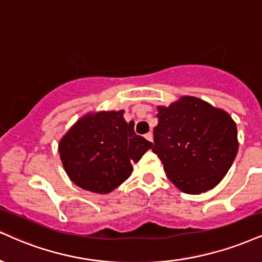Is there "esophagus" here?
<instances>
[{"instance_id":"1","label":"esophagus","mask_w":262,"mask_h":262,"mask_svg":"<svg viewBox=\"0 0 262 262\" xmlns=\"http://www.w3.org/2000/svg\"><path fill=\"white\" fill-rule=\"evenodd\" d=\"M144 137H146L149 142H153V134H151V132H148V134L144 135Z\"/></svg>"}]
</instances>
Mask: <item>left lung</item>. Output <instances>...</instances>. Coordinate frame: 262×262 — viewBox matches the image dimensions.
I'll use <instances>...</instances> for the list:
<instances>
[{
  "label": "left lung",
  "instance_id": "obj_1",
  "mask_svg": "<svg viewBox=\"0 0 262 262\" xmlns=\"http://www.w3.org/2000/svg\"><path fill=\"white\" fill-rule=\"evenodd\" d=\"M157 109L153 151L169 180L188 194L217 186L238 151L237 126L231 115L192 96Z\"/></svg>",
  "mask_w": 262,
  "mask_h": 262
}]
</instances>
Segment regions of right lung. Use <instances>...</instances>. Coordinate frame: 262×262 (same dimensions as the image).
<instances>
[{"mask_svg":"<svg viewBox=\"0 0 262 262\" xmlns=\"http://www.w3.org/2000/svg\"><path fill=\"white\" fill-rule=\"evenodd\" d=\"M124 111L89 113L59 142L60 160L69 179L90 192L106 194L130 177L153 143L135 134Z\"/></svg>","mask_w":262,"mask_h":262,"instance_id":"add662e5","label":"right lung"}]
</instances>
